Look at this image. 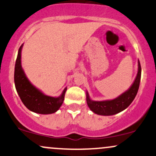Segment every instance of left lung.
<instances>
[{"mask_svg": "<svg viewBox=\"0 0 156 156\" xmlns=\"http://www.w3.org/2000/svg\"><path fill=\"white\" fill-rule=\"evenodd\" d=\"M141 65L138 61V72L133 83L125 92L113 100L95 101L90 99L87 92V103L90 110L98 115L111 116L118 114L128 108L136 95L141 80Z\"/></svg>", "mask_w": 156, "mask_h": 156, "instance_id": "left-lung-1", "label": "left lung"}]
</instances>
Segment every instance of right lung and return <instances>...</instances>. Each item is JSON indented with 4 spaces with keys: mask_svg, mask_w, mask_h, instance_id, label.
<instances>
[{
    "mask_svg": "<svg viewBox=\"0 0 156 156\" xmlns=\"http://www.w3.org/2000/svg\"><path fill=\"white\" fill-rule=\"evenodd\" d=\"M23 45L19 48L15 67V88L21 101L31 112L40 114H50L56 112L63 103L67 87L58 97H51L44 94L28 79L21 65V51Z\"/></svg>",
    "mask_w": 156,
    "mask_h": 156,
    "instance_id": "obj_1",
    "label": "right lung"
}]
</instances>
